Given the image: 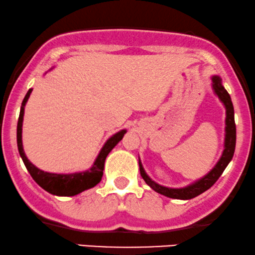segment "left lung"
<instances>
[{"mask_svg": "<svg viewBox=\"0 0 255 255\" xmlns=\"http://www.w3.org/2000/svg\"><path fill=\"white\" fill-rule=\"evenodd\" d=\"M212 89L213 92L220 102L222 103V105L226 109V119H225V143H224V151L220 157L218 163L214 165V168L210 170L208 174L204 175L203 177L199 178L193 183L185 185L182 188H170V187H164V185L158 184L146 174V171L144 170L142 161L138 158V164H139V171L140 176L143 177V180L145 181V183L149 185L150 188H152L156 193L164 195L166 197H170V199L176 200H190L194 197L199 196L200 194L204 193L206 190H208L216 181L219 180L220 176L222 175V172L229 162L233 158L234 151H235V143H237V128H235V122H234V108L233 103H232L231 96L226 91V89L222 85V80L219 75H213L212 77Z\"/></svg>", "mask_w": 255, "mask_h": 255, "instance_id": "1", "label": "left lung"}]
</instances>
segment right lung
I'll return each instance as SVG.
<instances>
[{
  "label": "right lung",
  "instance_id": "obj_1",
  "mask_svg": "<svg viewBox=\"0 0 255 255\" xmlns=\"http://www.w3.org/2000/svg\"><path fill=\"white\" fill-rule=\"evenodd\" d=\"M53 68L54 67H52L49 71H52ZM31 91H33V89L28 90L26 97H24L23 102H22L20 117H18L17 122L16 138L18 152H20L22 161H23L24 165H26L27 170L29 171L33 180L35 181L42 189L48 191L49 194L55 195V196H74V195H78L83 193L85 190L96 187V185L102 181L106 157H108L110 152H111L113 147L121 142L122 138L124 137L125 133H127V130L123 128V130L118 131L117 133L112 134V136L104 143L98 156L94 159L92 166L87 169V170L71 172V174H56V172H48L41 170V169L34 165L33 163L27 158L23 150V144H22V124H23L24 108H26V104L28 102V99H29Z\"/></svg>",
  "mask_w": 255,
  "mask_h": 255
}]
</instances>
